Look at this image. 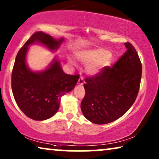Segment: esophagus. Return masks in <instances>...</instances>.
<instances>
[{
  "instance_id": "34e87169",
  "label": "esophagus",
  "mask_w": 159,
  "mask_h": 159,
  "mask_svg": "<svg viewBox=\"0 0 159 159\" xmlns=\"http://www.w3.org/2000/svg\"><path fill=\"white\" fill-rule=\"evenodd\" d=\"M84 82V78L83 77H80V79L78 80V84H83Z\"/></svg>"
}]
</instances>
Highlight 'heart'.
Returning <instances> with one entry per match:
<instances>
[{
    "instance_id": "b5f03b06",
    "label": "heart",
    "mask_w": 159,
    "mask_h": 159,
    "mask_svg": "<svg viewBox=\"0 0 159 159\" xmlns=\"http://www.w3.org/2000/svg\"><path fill=\"white\" fill-rule=\"evenodd\" d=\"M78 59L84 64H90L88 66L90 74H97L110 64L112 56L106 50L99 48L82 52L78 56ZM70 63L74 64L73 61H70Z\"/></svg>"
}]
</instances>
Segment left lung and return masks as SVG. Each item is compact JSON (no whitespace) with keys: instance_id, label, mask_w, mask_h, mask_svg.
Segmentation results:
<instances>
[{"instance_id":"obj_1","label":"left lung","mask_w":159,"mask_h":159,"mask_svg":"<svg viewBox=\"0 0 159 159\" xmlns=\"http://www.w3.org/2000/svg\"><path fill=\"white\" fill-rule=\"evenodd\" d=\"M125 46L127 51L113 66L104 67L96 75L86 77L81 109L91 122H112L123 116L135 101L142 64L133 45L125 43Z\"/></svg>"}]
</instances>
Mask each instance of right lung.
Returning <instances> with one entry per match:
<instances>
[{"mask_svg":"<svg viewBox=\"0 0 159 159\" xmlns=\"http://www.w3.org/2000/svg\"><path fill=\"white\" fill-rule=\"evenodd\" d=\"M63 40V38L55 40L44 32H36L16 55L11 74L13 95L21 111L34 120H45L53 116L59 108L61 97L73 90L80 75L65 74L56 59L46 70L33 72L26 64L27 47L37 42L53 51L59 47Z\"/></svg>","mask_w":159,"mask_h":159,"instance_id":"1","label":"right lung"}]
</instances>
